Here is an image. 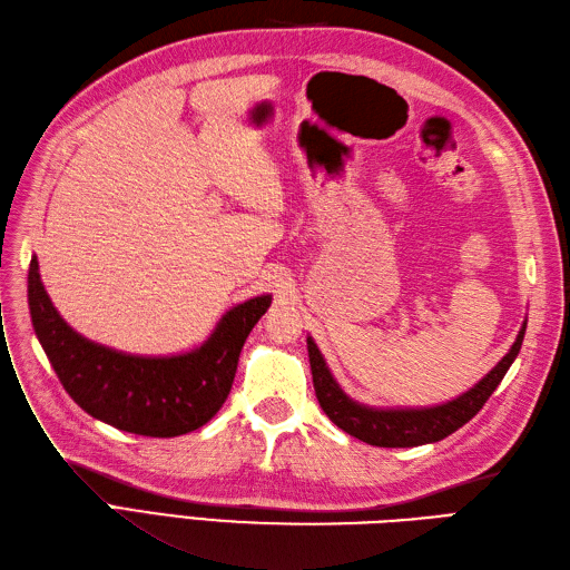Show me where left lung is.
Returning <instances> with one entry per match:
<instances>
[{
    "label": "left lung",
    "instance_id": "1",
    "mask_svg": "<svg viewBox=\"0 0 570 570\" xmlns=\"http://www.w3.org/2000/svg\"><path fill=\"white\" fill-rule=\"evenodd\" d=\"M525 334V324L513 341L511 351L500 360L494 370L473 385L471 391L459 395L452 402L438 407L424 410H374L364 407L347 397L341 385L334 381L332 372L320 353L315 341L307 338V355H309V370L312 383H315V395L320 400V407L324 414L334 421L338 429L355 435L362 443H370L376 448H416L426 443H438V440L448 438L456 429H462L466 421L483 410L488 397L498 389L504 379L511 362L517 360L521 343Z\"/></svg>",
    "mask_w": 570,
    "mask_h": 570
}]
</instances>
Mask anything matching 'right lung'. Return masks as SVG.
<instances>
[{
	"label": "right lung",
	"instance_id": "add662e5",
	"mask_svg": "<svg viewBox=\"0 0 570 570\" xmlns=\"http://www.w3.org/2000/svg\"><path fill=\"white\" fill-rule=\"evenodd\" d=\"M269 303V296H258L232 307L210 338L191 353L137 357L72 332L47 296L35 255L28 269L35 334L66 393L104 424L151 438L185 435L219 412L232 391L242 347Z\"/></svg>",
	"mask_w": 570,
	"mask_h": 570
}]
</instances>
